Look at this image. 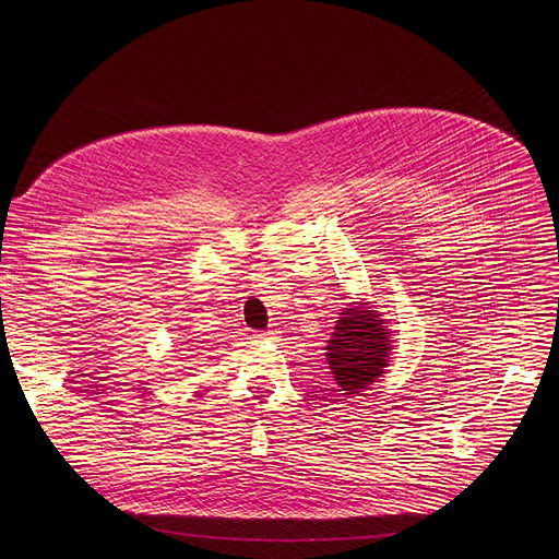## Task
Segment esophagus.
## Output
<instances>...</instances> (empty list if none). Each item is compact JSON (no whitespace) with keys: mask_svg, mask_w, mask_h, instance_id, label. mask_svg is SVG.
I'll list each match as a JSON object with an SVG mask.
<instances>
[{"mask_svg":"<svg viewBox=\"0 0 559 559\" xmlns=\"http://www.w3.org/2000/svg\"><path fill=\"white\" fill-rule=\"evenodd\" d=\"M259 338H261V341H276V338H278V334H276L274 330H267V332H261V334H259Z\"/></svg>","mask_w":559,"mask_h":559,"instance_id":"34e87169","label":"esophagus"}]
</instances>
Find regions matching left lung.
Instances as JSON below:
<instances>
[{
    "label": "left lung",
    "instance_id": "1",
    "mask_svg": "<svg viewBox=\"0 0 559 559\" xmlns=\"http://www.w3.org/2000/svg\"><path fill=\"white\" fill-rule=\"evenodd\" d=\"M389 334L380 313L365 302L345 307L328 345V362L341 386L338 391L360 393L384 373L391 349Z\"/></svg>",
    "mask_w": 559,
    "mask_h": 559
}]
</instances>
